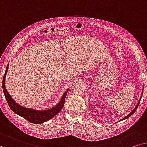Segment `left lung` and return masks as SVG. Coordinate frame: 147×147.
<instances>
[{"label": "left lung", "instance_id": "1", "mask_svg": "<svg viewBox=\"0 0 147 147\" xmlns=\"http://www.w3.org/2000/svg\"><path fill=\"white\" fill-rule=\"evenodd\" d=\"M142 95H143V93H142ZM141 98H140L139 101V102H138V104H137V106H136V107H135V109H133V110L132 111H131V113H129V115H127V116H126V117H125L124 118H123V119H122L121 120H123V119H127V118H128L129 117H130V116H131V115H132V114H133V113H134L135 111H136V109H137V108H138V106H139V103H140V101H141Z\"/></svg>", "mask_w": 147, "mask_h": 147}]
</instances>
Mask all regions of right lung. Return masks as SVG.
Returning <instances> with one entry per match:
<instances>
[{
  "label": "right lung",
  "instance_id": "right-lung-1",
  "mask_svg": "<svg viewBox=\"0 0 147 147\" xmlns=\"http://www.w3.org/2000/svg\"><path fill=\"white\" fill-rule=\"evenodd\" d=\"M8 69V65H7L5 73L3 76V88L4 96H5L6 101L9 106L10 108L14 111L15 113H16L21 117H22L28 120V121L32 123H42L43 122H45L51 119L53 117L57 114L59 112H60L61 109L63 108L64 103L65 100V98L67 94L68 90L64 93V94L61 98V101L59 102V104L55 106L54 108L51 109H47V110L39 111L34 109H29L24 107L21 106L20 105L18 104L14 100L11 98L9 94L8 93L7 90L5 88V77L6 74L7 73V71Z\"/></svg>",
  "mask_w": 147,
  "mask_h": 147
}]
</instances>
